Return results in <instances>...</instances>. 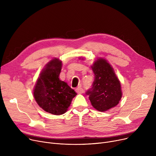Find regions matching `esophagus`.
<instances>
[{"instance_id": "obj_1", "label": "esophagus", "mask_w": 156, "mask_h": 156, "mask_svg": "<svg viewBox=\"0 0 156 156\" xmlns=\"http://www.w3.org/2000/svg\"><path fill=\"white\" fill-rule=\"evenodd\" d=\"M76 93H78V94H83V92H84V90H83V89L81 88V87H78V88H76Z\"/></svg>"}]
</instances>
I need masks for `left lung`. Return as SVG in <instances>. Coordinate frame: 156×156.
I'll return each instance as SVG.
<instances>
[{
    "label": "left lung",
    "mask_w": 156,
    "mask_h": 156,
    "mask_svg": "<svg viewBox=\"0 0 156 156\" xmlns=\"http://www.w3.org/2000/svg\"><path fill=\"white\" fill-rule=\"evenodd\" d=\"M95 80L92 87L86 94L93 107L104 112L115 107L121 99V84L113 69L107 61L97 60L92 66Z\"/></svg>",
    "instance_id": "8db88e82"
}]
</instances>
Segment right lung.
Wrapping results in <instances>:
<instances>
[{"label": "right lung", "instance_id": "add662e5", "mask_svg": "<svg viewBox=\"0 0 156 156\" xmlns=\"http://www.w3.org/2000/svg\"><path fill=\"white\" fill-rule=\"evenodd\" d=\"M62 62L54 59L41 73L35 85L34 95L37 104L45 111L61 115L68 110L76 93L59 80Z\"/></svg>", "mask_w": 156, "mask_h": 156}]
</instances>
